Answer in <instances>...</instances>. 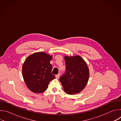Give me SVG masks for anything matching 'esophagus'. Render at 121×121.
<instances>
[{
    "instance_id": "34e87169",
    "label": "esophagus",
    "mask_w": 121,
    "mask_h": 121,
    "mask_svg": "<svg viewBox=\"0 0 121 121\" xmlns=\"http://www.w3.org/2000/svg\"><path fill=\"white\" fill-rule=\"evenodd\" d=\"M59 77H60V74H57L56 76V78H59Z\"/></svg>"
}]
</instances>
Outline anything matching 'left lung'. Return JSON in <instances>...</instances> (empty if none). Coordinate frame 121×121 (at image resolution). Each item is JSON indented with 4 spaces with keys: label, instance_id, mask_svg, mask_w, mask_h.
<instances>
[{
    "label": "left lung",
    "instance_id": "8db88e82",
    "mask_svg": "<svg viewBox=\"0 0 121 121\" xmlns=\"http://www.w3.org/2000/svg\"><path fill=\"white\" fill-rule=\"evenodd\" d=\"M65 72L59 78L65 93L69 95L80 92L89 78L88 66L79 56H65Z\"/></svg>",
    "mask_w": 121,
    "mask_h": 121
}]
</instances>
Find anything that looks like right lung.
<instances>
[{
    "label": "right lung",
    "instance_id": "obj_1",
    "mask_svg": "<svg viewBox=\"0 0 121 121\" xmlns=\"http://www.w3.org/2000/svg\"><path fill=\"white\" fill-rule=\"evenodd\" d=\"M52 56L44 52L32 54L25 60L22 72L28 89L35 93L45 91L49 82L56 78L51 73L52 66L50 62Z\"/></svg>",
    "mask_w": 121,
    "mask_h": 121
}]
</instances>
